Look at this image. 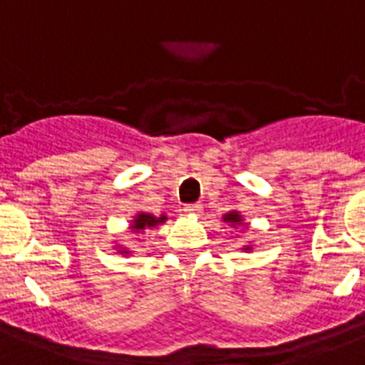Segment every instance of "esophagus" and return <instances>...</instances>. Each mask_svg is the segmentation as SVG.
<instances>
[{
	"instance_id": "34e87169",
	"label": "esophagus",
	"mask_w": 365,
	"mask_h": 365,
	"mask_svg": "<svg viewBox=\"0 0 365 365\" xmlns=\"http://www.w3.org/2000/svg\"><path fill=\"white\" fill-rule=\"evenodd\" d=\"M182 211L185 215H197V213H201V205H199V203H191V205L183 207Z\"/></svg>"
}]
</instances>
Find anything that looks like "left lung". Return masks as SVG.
<instances>
[{"label":"left lung","instance_id":"obj_1","mask_svg":"<svg viewBox=\"0 0 365 365\" xmlns=\"http://www.w3.org/2000/svg\"><path fill=\"white\" fill-rule=\"evenodd\" d=\"M222 221L229 222L232 227H240V225H245V219H242V215L238 213V211H230L222 217ZM242 250H252V246H245Z\"/></svg>","mask_w":365,"mask_h":365}]
</instances>
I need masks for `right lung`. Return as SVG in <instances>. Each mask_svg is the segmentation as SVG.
Masks as SVG:
<instances>
[{"label":"right lung","instance_id":"add662e5","mask_svg":"<svg viewBox=\"0 0 365 365\" xmlns=\"http://www.w3.org/2000/svg\"><path fill=\"white\" fill-rule=\"evenodd\" d=\"M166 215H160V217H154V215H148V213H138L133 219V222H130V229H133V232H144L146 229H154V227H158V225H162V222H166ZM120 254H128V250H119Z\"/></svg>","mask_w":365,"mask_h":365}]
</instances>
